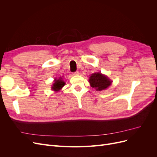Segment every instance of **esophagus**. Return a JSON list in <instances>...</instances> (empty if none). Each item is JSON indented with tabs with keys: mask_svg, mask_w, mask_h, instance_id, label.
<instances>
[{
	"mask_svg": "<svg viewBox=\"0 0 157 157\" xmlns=\"http://www.w3.org/2000/svg\"><path fill=\"white\" fill-rule=\"evenodd\" d=\"M78 74H79L78 71H76V72H74V73H73V75H78Z\"/></svg>",
	"mask_w": 157,
	"mask_h": 157,
	"instance_id": "1",
	"label": "esophagus"
}]
</instances>
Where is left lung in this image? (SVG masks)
<instances>
[{
    "label": "left lung",
    "instance_id": "left-lung-1",
    "mask_svg": "<svg viewBox=\"0 0 157 157\" xmlns=\"http://www.w3.org/2000/svg\"><path fill=\"white\" fill-rule=\"evenodd\" d=\"M90 86L94 88L97 91H101L107 89L112 83L111 80L107 76L101 73H96L92 74L89 78Z\"/></svg>",
    "mask_w": 157,
    "mask_h": 157
}]
</instances>
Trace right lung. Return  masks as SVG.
Masks as SVG:
<instances>
[{
	"label": "right lung",
	"mask_w": 157,
	"mask_h": 157,
	"mask_svg": "<svg viewBox=\"0 0 157 157\" xmlns=\"http://www.w3.org/2000/svg\"><path fill=\"white\" fill-rule=\"evenodd\" d=\"M65 84V83L63 80L62 78H59V79H55L54 83L52 86V90L55 92H58L63 87Z\"/></svg>",
	"instance_id": "1"
}]
</instances>
